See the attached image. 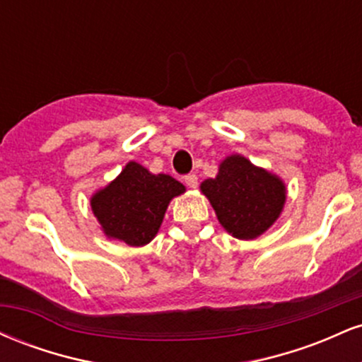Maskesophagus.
<instances>
[{
    "label": "esophagus",
    "instance_id": "1",
    "mask_svg": "<svg viewBox=\"0 0 362 362\" xmlns=\"http://www.w3.org/2000/svg\"><path fill=\"white\" fill-rule=\"evenodd\" d=\"M184 182L187 184V187H190V189H195V187H197V175H194V173H189V175L184 177Z\"/></svg>",
    "mask_w": 362,
    "mask_h": 362
}]
</instances>
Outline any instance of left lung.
I'll list each match as a JSON object with an SVG mask.
<instances>
[{
  "instance_id": "left-lung-1",
  "label": "left lung",
  "mask_w": 362,
  "mask_h": 362,
  "mask_svg": "<svg viewBox=\"0 0 362 362\" xmlns=\"http://www.w3.org/2000/svg\"><path fill=\"white\" fill-rule=\"evenodd\" d=\"M201 190L221 226L238 240L265 233L286 202L284 182L242 155L224 158L218 175L202 182Z\"/></svg>"
}]
</instances>
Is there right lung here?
Returning <instances> with one entry per match:
<instances>
[{
	"label": "right lung",
	"mask_w": 362,
	"mask_h": 362,
	"mask_svg": "<svg viewBox=\"0 0 362 362\" xmlns=\"http://www.w3.org/2000/svg\"><path fill=\"white\" fill-rule=\"evenodd\" d=\"M185 187L173 177L129 161L120 175L91 195L90 206L107 238L143 247L155 238L167 207Z\"/></svg>",
	"instance_id": "1"
}]
</instances>
